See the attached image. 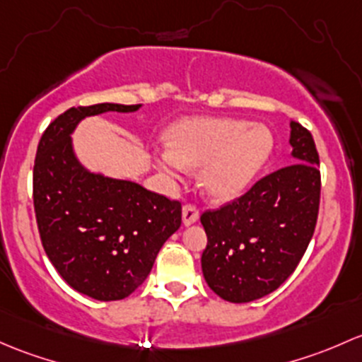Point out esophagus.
I'll list each match as a JSON object with an SVG mask.
<instances>
[{
    "label": "esophagus",
    "instance_id": "34e87169",
    "mask_svg": "<svg viewBox=\"0 0 362 362\" xmlns=\"http://www.w3.org/2000/svg\"><path fill=\"white\" fill-rule=\"evenodd\" d=\"M199 216L200 211L195 204H185V206H182V223H185L186 226L193 225V223L199 219Z\"/></svg>",
    "mask_w": 362,
    "mask_h": 362
}]
</instances>
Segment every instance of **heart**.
<instances>
[{
  "instance_id": "obj_1",
  "label": "heart",
  "mask_w": 362,
  "mask_h": 362,
  "mask_svg": "<svg viewBox=\"0 0 362 362\" xmlns=\"http://www.w3.org/2000/svg\"><path fill=\"white\" fill-rule=\"evenodd\" d=\"M169 150L158 156L163 173L200 167V185L219 200L238 195L270 156L274 139L267 127L235 118H189L167 134Z\"/></svg>"
}]
</instances>
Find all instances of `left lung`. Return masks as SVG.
<instances>
[{"label": "left lung", "instance_id": "1", "mask_svg": "<svg viewBox=\"0 0 362 362\" xmlns=\"http://www.w3.org/2000/svg\"><path fill=\"white\" fill-rule=\"evenodd\" d=\"M293 163L244 195L202 212V272L223 300L247 303L275 291L298 267L317 225L319 153L310 130L291 122Z\"/></svg>", "mask_w": 362, "mask_h": 362}]
</instances>
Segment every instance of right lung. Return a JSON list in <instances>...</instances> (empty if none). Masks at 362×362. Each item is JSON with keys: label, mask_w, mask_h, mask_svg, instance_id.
<instances>
[{"label": "right lung", "mask_w": 362, "mask_h": 362, "mask_svg": "<svg viewBox=\"0 0 362 362\" xmlns=\"http://www.w3.org/2000/svg\"><path fill=\"white\" fill-rule=\"evenodd\" d=\"M136 110L139 104L69 107L45 129L33 167V204L48 259L71 288L100 301L136 291L181 226L180 200L87 173L71 150L69 134L81 118Z\"/></svg>", "instance_id": "obj_1"}]
</instances>
